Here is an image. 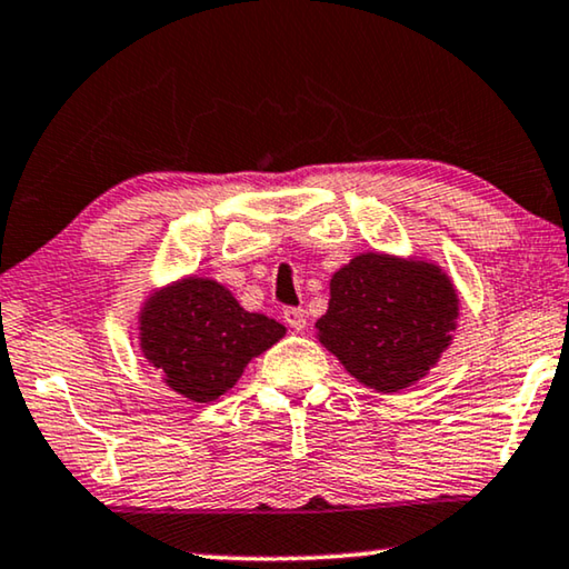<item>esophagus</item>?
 Listing matches in <instances>:
<instances>
[{
  "instance_id": "esophagus-1",
  "label": "esophagus",
  "mask_w": 569,
  "mask_h": 569,
  "mask_svg": "<svg viewBox=\"0 0 569 569\" xmlns=\"http://www.w3.org/2000/svg\"><path fill=\"white\" fill-rule=\"evenodd\" d=\"M283 319H286V325L293 329V332H301V329L307 327V313H303V309H286Z\"/></svg>"
}]
</instances>
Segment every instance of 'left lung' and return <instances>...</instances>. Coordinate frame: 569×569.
Instances as JSON below:
<instances>
[{"mask_svg": "<svg viewBox=\"0 0 569 569\" xmlns=\"http://www.w3.org/2000/svg\"><path fill=\"white\" fill-rule=\"evenodd\" d=\"M457 317L460 296L442 266L370 250L332 276L317 339L358 383L398 393L437 366Z\"/></svg>", "mask_w": 569, "mask_h": 569, "instance_id": "8db88e82", "label": "left lung"}]
</instances>
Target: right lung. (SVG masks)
<instances>
[{"instance_id":"1","label":"right lung","mask_w":569,"mask_h":569,"mask_svg":"<svg viewBox=\"0 0 569 569\" xmlns=\"http://www.w3.org/2000/svg\"><path fill=\"white\" fill-rule=\"evenodd\" d=\"M283 335L281 321L242 309L230 288L197 273L152 288L138 311L142 358L193 403L224 396Z\"/></svg>"}]
</instances>
